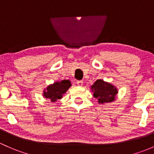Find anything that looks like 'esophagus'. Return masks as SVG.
Returning a JSON list of instances; mask_svg holds the SVG:
<instances>
[{
    "mask_svg": "<svg viewBox=\"0 0 154 154\" xmlns=\"http://www.w3.org/2000/svg\"><path fill=\"white\" fill-rule=\"evenodd\" d=\"M76 84H77V85H79V86H82V85H83V81H82V80L77 81Z\"/></svg>",
    "mask_w": 154,
    "mask_h": 154,
    "instance_id": "obj_1",
    "label": "esophagus"
}]
</instances>
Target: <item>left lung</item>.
I'll return each instance as SVG.
<instances>
[{"mask_svg": "<svg viewBox=\"0 0 154 154\" xmlns=\"http://www.w3.org/2000/svg\"><path fill=\"white\" fill-rule=\"evenodd\" d=\"M91 89L93 92V96L98 99L99 103L101 104L114 101L118 93V90L113 85L101 79L96 81L91 86Z\"/></svg>", "mask_w": 154, "mask_h": 154, "instance_id": "1", "label": "left lung"}]
</instances>
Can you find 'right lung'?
<instances>
[{
  "instance_id": "right-lung-1",
  "label": "right lung",
  "mask_w": 154,
  "mask_h": 154,
  "mask_svg": "<svg viewBox=\"0 0 154 154\" xmlns=\"http://www.w3.org/2000/svg\"><path fill=\"white\" fill-rule=\"evenodd\" d=\"M71 86L69 80H63L59 82H55L53 85L48 86L44 91V96L49 99L52 102L62 98V95L66 93Z\"/></svg>"
}]
</instances>
